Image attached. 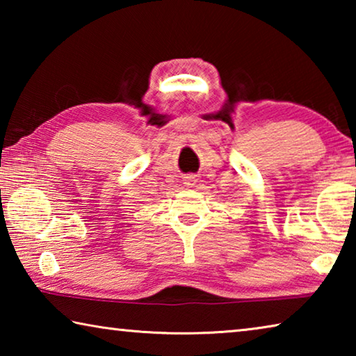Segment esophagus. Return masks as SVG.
Returning a JSON list of instances; mask_svg holds the SVG:
<instances>
[{
	"mask_svg": "<svg viewBox=\"0 0 356 356\" xmlns=\"http://www.w3.org/2000/svg\"><path fill=\"white\" fill-rule=\"evenodd\" d=\"M196 184H197V179H196V176H193V174H190V176L185 177V185L195 186Z\"/></svg>",
	"mask_w": 356,
	"mask_h": 356,
	"instance_id": "obj_1",
	"label": "esophagus"
}]
</instances>
